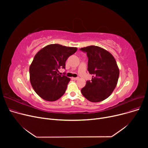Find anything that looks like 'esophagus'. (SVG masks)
<instances>
[{
  "mask_svg": "<svg viewBox=\"0 0 148 148\" xmlns=\"http://www.w3.org/2000/svg\"><path fill=\"white\" fill-rule=\"evenodd\" d=\"M72 79H73L74 80H77L79 79V77H73Z\"/></svg>",
  "mask_w": 148,
  "mask_h": 148,
  "instance_id": "obj_1",
  "label": "esophagus"
}]
</instances>
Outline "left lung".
Masks as SVG:
<instances>
[{
	"instance_id": "8db88e82",
	"label": "left lung",
	"mask_w": 148,
	"mask_h": 148,
	"mask_svg": "<svg viewBox=\"0 0 148 148\" xmlns=\"http://www.w3.org/2000/svg\"><path fill=\"white\" fill-rule=\"evenodd\" d=\"M88 58V70L92 75L82 89V95L91 102H100L109 97L117 85L119 69L112 54L98 46L80 49Z\"/></svg>"
}]
</instances>
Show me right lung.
I'll use <instances>...</instances> for the list:
<instances>
[{
    "label": "right lung",
    "instance_id": "1",
    "mask_svg": "<svg viewBox=\"0 0 148 148\" xmlns=\"http://www.w3.org/2000/svg\"><path fill=\"white\" fill-rule=\"evenodd\" d=\"M77 50L76 47L50 44L35 56L29 67L30 82L36 94L48 101L59 99L66 91L69 77L61 76L59 69L65 68V62Z\"/></svg>",
    "mask_w": 148,
    "mask_h": 148
}]
</instances>
